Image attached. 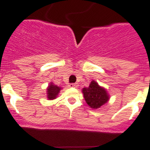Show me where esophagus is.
<instances>
[{
	"mask_svg": "<svg viewBox=\"0 0 150 150\" xmlns=\"http://www.w3.org/2000/svg\"><path fill=\"white\" fill-rule=\"evenodd\" d=\"M68 86L70 88H76L78 86L77 83H71V84L68 85Z\"/></svg>",
	"mask_w": 150,
	"mask_h": 150,
	"instance_id": "1",
	"label": "esophagus"
}]
</instances>
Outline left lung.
<instances>
[{"label":"left lung","instance_id":"left-lung-1","mask_svg":"<svg viewBox=\"0 0 150 150\" xmlns=\"http://www.w3.org/2000/svg\"><path fill=\"white\" fill-rule=\"evenodd\" d=\"M82 92L86 104L91 109H98L110 100V95L107 89L99 86L95 80L90 83L89 86L83 88Z\"/></svg>","mask_w":150,"mask_h":150}]
</instances>
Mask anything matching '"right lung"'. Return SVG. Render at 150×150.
<instances>
[{
  "label": "right lung",
  "mask_w": 150,
  "mask_h": 150,
  "mask_svg": "<svg viewBox=\"0 0 150 150\" xmlns=\"http://www.w3.org/2000/svg\"><path fill=\"white\" fill-rule=\"evenodd\" d=\"M62 88V87L58 86L51 82L46 88V94H47L46 97H47L48 100H54L56 98Z\"/></svg>",
  "instance_id": "right-lung-1"
}]
</instances>
